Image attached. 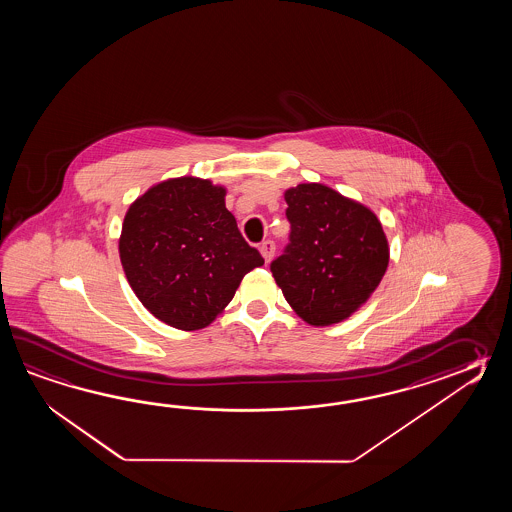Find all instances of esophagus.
<instances>
[{
	"instance_id": "34e87169",
	"label": "esophagus",
	"mask_w": 512,
	"mask_h": 512,
	"mask_svg": "<svg viewBox=\"0 0 512 512\" xmlns=\"http://www.w3.org/2000/svg\"><path fill=\"white\" fill-rule=\"evenodd\" d=\"M274 249H276V247H274V243H272L271 240L263 241V243H261V256H263V260L267 261V263H269V261L272 260V256H274Z\"/></svg>"
}]
</instances>
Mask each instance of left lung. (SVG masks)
I'll return each mask as SVG.
<instances>
[{
	"label": "left lung",
	"instance_id": "1",
	"mask_svg": "<svg viewBox=\"0 0 512 512\" xmlns=\"http://www.w3.org/2000/svg\"><path fill=\"white\" fill-rule=\"evenodd\" d=\"M291 243L271 263L287 304L309 326L346 320L368 302L390 261L375 212L320 183L285 190Z\"/></svg>",
	"mask_w": 512,
	"mask_h": 512
}]
</instances>
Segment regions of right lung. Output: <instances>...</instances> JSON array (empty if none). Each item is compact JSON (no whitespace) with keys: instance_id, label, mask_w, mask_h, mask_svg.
<instances>
[{"instance_id":"obj_1","label":"right lung","mask_w":512,"mask_h":512,"mask_svg":"<svg viewBox=\"0 0 512 512\" xmlns=\"http://www.w3.org/2000/svg\"><path fill=\"white\" fill-rule=\"evenodd\" d=\"M227 188L185 175L148 188L131 203L119 238L133 293L164 324L210 326L247 272L263 265L225 207Z\"/></svg>"}]
</instances>
